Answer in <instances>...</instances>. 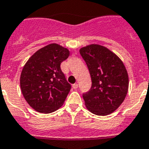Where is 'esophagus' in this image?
I'll use <instances>...</instances> for the list:
<instances>
[{"label": "esophagus", "mask_w": 149, "mask_h": 149, "mask_svg": "<svg viewBox=\"0 0 149 149\" xmlns=\"http://www.w3.org/2000/svg\"><path fill=\"white\" fill-rule=\"evenodd\" d=\"M72 88L74 89H77V88H78V84H77V83H74V84L72 85Z\"/></svg>", "instance_id": "obj_1"}]
</instances>
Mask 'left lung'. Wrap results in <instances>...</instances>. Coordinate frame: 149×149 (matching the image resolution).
<instances>
[{"instance_id": "obj_1", "label": "left lung", "mask_w": 149, "mask_h": 149, "mask_svg": "<svg viewBox=\"0 0 149 149\" xmlns=\"http://www.w3.org/2000/svg\"><path fill=\"white\" fill-rule=\"evenodd\" d=\"M92 79V87L83 95L86 107L97 116L115 112L125 100L129 76L120 58L107 47L90 44L80 48Z\"/></svg>"}]
</instances>
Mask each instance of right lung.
Wrapping results in <instances>:
<instances>
[{
  "mask_svg": "<svg viewBox=\"0 0 149 149\" xmlns=\"http://www.w3.org/2000/svg\"><path fill=\"white\" fill-rule=\"evenodd\" d=\"M69 56L67 48L50 43L35 52L23 67L21 92L26 102L37 112L50 113L65 102L71 86L60 69V63Z\"/></svg>",
  "mask_w": 149,
  "mask_h": 149,
  "instance_id": "obj_1",
  "label": "right lung"
}]
</instances>
